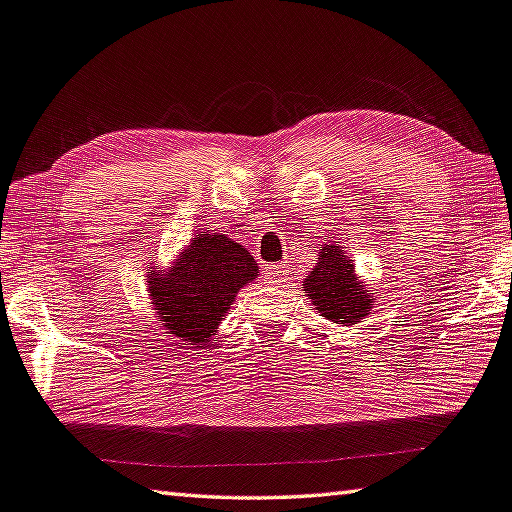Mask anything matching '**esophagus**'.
<instances>
[{"label":"esophagus","mask_w":512,"mask_h":512,"mask_svg":"<svg viewBox=\"0 0 512 512\" xmlns=\"http://www.w3.org/2000/svg\"><path fill=\"white\" fill-rule=\"evenodd\" d=\"M284 266H280V264H266L264 266V280L268 282V284H277V282H282L284 280Z\"/></svg>","instance_id":"34e87169"}]
</instances>
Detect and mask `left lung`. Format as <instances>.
<instances>
[{"label": "left lung", "mask_w": 512, "mask_h": 512, "mask_svg": "<svg viewBox=\"0 0 512 512\" xmlns=\"http://www.w3.org/2000/svg\"><path fill=\"white\" fill-rule=\"evenodd\" d=\"M306 297L315 304L324 318L349 327L371 311V293L362 291V284L353 273V259H347L340 246H324L318 266L304 280Z\"/></svg>", "instance_id": "1"}]
</instances>
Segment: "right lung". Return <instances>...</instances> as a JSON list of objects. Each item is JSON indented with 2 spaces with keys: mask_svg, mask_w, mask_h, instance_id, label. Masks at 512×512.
Instances as JSON below:
<instances>
[{
  "mask_svg": "<svg viewBox=\"0 0 512 512\" xmlns=\"http://www.w3.org/2000/svg\"><path fill=\"white\" fill-rule=\"evenodd\" d=\"M255 277L257 264L244 246L219 232L197 235L170 273L150 275L156 318L179 338V347L206 345L235 293Z\"/></svg>",
  "mask_w": 512,
  "mask_h": 512,
  "instance_id": "1",
  "label": "right lung"
}]
</instances>
